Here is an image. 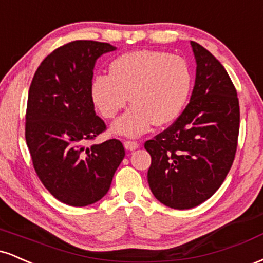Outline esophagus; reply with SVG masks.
Instances as JSON below:
<instances>
[{"label": "esophagus", "instance_id": "34e87169", "mask_svg": "<svg viewBox=\"0 0 263 263\" xmlns=\"http://www.w3.org/2000/svg\"><path fill=\"white\" fill-rule=\"evenodd\" d=\"M123 146H125V148L127 151H135L140 147V144L136 141H125L123 142Z\"/></svg>", "mask_w": 263, "mask_h": 263}]
</instances>
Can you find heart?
Segmentation results:
<instances>
[{
	"instance_id": "obj_1",
	"label": "heart",
	"mask_w": 263,
	"mask_h": 263,
	"mask_svg": "<svg viewBox=\"0 0 263 263\" xmlns=\"http://www.w3.org/2000/svg\"><path fill=\"white\" fill-rule=\"evenodd\" d=\"M193 75L183 58L161 50H131L115 58L108 75L90 84L91 100L105 119H114L127 101L131 108L114 122V134L138 137L153 125H170L188 102Z\"/></svg>"
}]
</instances>
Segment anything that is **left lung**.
<instances>
[{
    "instance_id": "1",
    "label": "left lung",
    "mask_w": 263,
    "mask_h": 263,
    "mask_svg": "<svg viewBox=\"0 0 263 263\" xmlns=\"http://www.w3.org/2000/svg\"><path fill=\"white\" fill-rule=\"evenodd\" d=\"M197 63L189 104L173 125L144 143L152 157L151 192L173 209H192L220 188L237 148L240 106L228 71L209 50L190 42Z\"/></svg>"
}]
</instances>
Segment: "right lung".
Returning <instances> with one entry per match:
<instances>
[{
	"mask_svg": "<svg viewBox=\"0 0 263 263\" xmlns=\"http://www.w3.org/2000/svg\"><path fill=\"white\" fill-rule=\"evenodd\" d=\"M116 47L75 41L45 58L33 77L26 141L35 173L54 198L71 206L99 201L125 157L119 140L86 147L106 129L90 96L95 63Z\"/></svg>",
	"mask_w": 263,
	"mask_h": 263,
	"instance_id": "right-lung-1",
	"label": "right lung"
}]
</instances>
